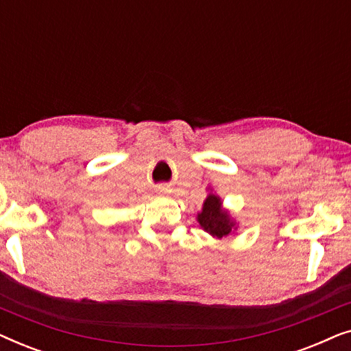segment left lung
<instances>
[{"label":"left lung","mask_w":351,"mask_h":351,"mask_svg":"<svg viewBox=\"0 0 351 351\" xmlns=\"http://www.w3.org/2000/svg\"><path fill=\"white\" fill-rule=\"evenodd\" d=\"M198 222L201 228H204L206 232H209L217 238L227 237L233 227L228 215L220 209V199L214 195H209L208 199L204 201L203 213L198 215Z\"/></svg>","instance_id":"obj_1"}]
</instances>
